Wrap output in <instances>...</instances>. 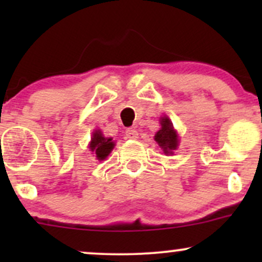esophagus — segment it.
<instances>
[{
  "mask_svg": "<svg viewBox=\"0 0 262 262\" xmlns=\"http://www.w3.org/2000/svg\"><path fill=\"white\" fill-rule=\"evenodd\" d=\"M125 135H127L128 139H137L138 138V132L134 128H128L125 130Z\"/></svg>",
  "mask_w": 262,
  "mask_h": 262,
  "instance_id": "34e87169",
  "label": "esophagus"
}]
</instances>
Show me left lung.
<instances>
[{"instance_id":"obj_1","label":"left lung","mask_w":262,"mask_h":262,"mask_svg":"<svg viewBox=\"0 0 262 262\" xmlns=\"http://www.w3.org/2000/svg\"><path fill=\"white\" fill-rule=\"evenodd\" d=\"M160 124V130L155 134L154 139L162 149L165 155H172L173 150H176L177 146H179V135H177V132L173 129V125L169 119V117H161Z\"/></svg>"}]
</instances>
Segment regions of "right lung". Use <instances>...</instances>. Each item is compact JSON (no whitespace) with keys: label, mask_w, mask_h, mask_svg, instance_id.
I'll return each instance as SVG.
<instances>
[{"label":"right lung","mask_w":262,"mask_h":262,"mask_svg":"<svg viewBox=\"0 0 262 262\" xmlns=\"http://www.w3.org/2000/svg\"><path fill=\"white\" fill-rule=\"evenodd\" d=\"M113 148L114 141H112V138H104L100 129L93 132L92 139L90 141V150L96 155L97 160H104Z\"/></svg>","instance_id":"obj_1"}]
</instances>
